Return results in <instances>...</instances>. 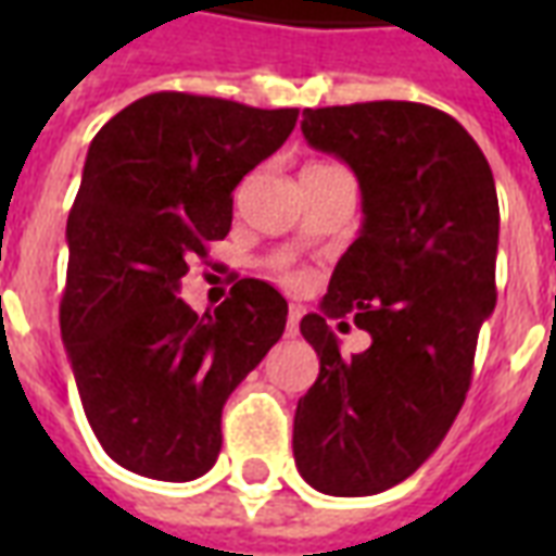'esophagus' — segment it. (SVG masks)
I'll return each instance as SVG.
<instances>
[{"instance_id":"esophagus-1","label":"esophagus","mask_w":556,"mask_h":556,"mask_svg":"<svg viewBox=\"0 0 556 556\" xmlns=\"http://www.w3.org/2000/svg\"><path fill=\"white\" fill-rule=\"evenodd\" d=\"M301 306H291L289 318H286V337H298L301 333Z\"/></svg>"}]
</instances>
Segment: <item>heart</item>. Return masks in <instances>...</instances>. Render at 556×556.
<instances>
[{"label":"heart","mask_w":556,"mask_h":556,"mask_svg":"<svg viewBox=\"0 0 556 556\" xmlns=\"http://www.w3.org/2000/svg\"><path fill=\"white\" fill-rule=\"evenodd\" d=\"M315 169H333V166H330V163H313V166H306L303 172H315ZM279 279H282L286 286H298V282H301V274H298V270H291V267H282V270H279Z\"/></svg>","instance_id":"heart-1"}]
</instances>
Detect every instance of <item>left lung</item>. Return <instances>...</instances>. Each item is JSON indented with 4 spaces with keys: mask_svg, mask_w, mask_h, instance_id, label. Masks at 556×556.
Returning a JSON list of instances; mask_svg holds the SVG:
<instances>
[{
    "mask_svg": "<svg viewBox=\"0 0 556 556\" xmlns=\"http://www.w3.org/2000/svg\"><path fill=\"white\" fill-rule=\"evenodd\" d=\"M301 130L354 169L363 229L321 313L301 321L318 378L298 402L294 462L313 489L363 497L408 479L465 405L479 327L497 303L501 207L485 154L434 106L303 110ZM345 314L374 337L351 358L326 327Z\"/></svg>",
    "mask_w": 556,
    "mask_h": 556,
    "instance_id": "left-lung-1",
    "label": "left lung"
}]
</instances>
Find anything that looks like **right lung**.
Here are the masks:
<instances>
[{
    "label": "right lung",
    "instance_id": "obj_1",
    "mask_svg": "<svg viewBox=\"0 0 556 556\" xmlns=\"http://www.w3.org/2000/svg\"><path fill=\"white\" fill-rule=\"evenodd\" d=\"M294 125L298 110L154 91L91 139L59 325L91 431L139 477L207 473L226 399L286 330L289 303L262 279H238L205 315L178 286L229 235L231 190Z\"/></svg>",
    "mask_w": 556,
    "mask_h": 556
}]
</instances>
